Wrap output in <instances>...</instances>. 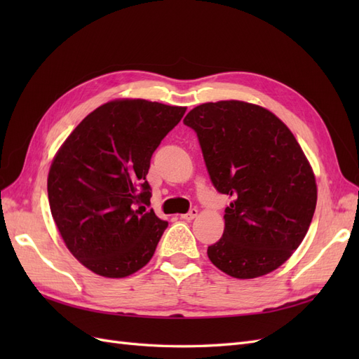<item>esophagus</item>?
I'll list each match as a JSON object with an SVG mask.
<instances>
[{"instance_id":"1","label":"esophagus","mask_w":359,"mask_h":359,"mask_svg":"<svg viewBox=\"0 0 359 359\" xmlns=\"http://www.w3.org/2000/svg\"><path fill=\"white\" fill-rule=\"evenodd\" d=\"M198 210L196 208H191L187 214H182L181 215V219L182 220H187V222H190V220H193V219H196V217H198Z\"/></svg>"}]
</instances>
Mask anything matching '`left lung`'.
<instances>
[{"label": "left lung", "mask_w": 359, "mask_h": 359, "mask_svg": "<svg viewBox=\"0 0 359 359\" xmlns=\"http://www.w3.org/2000/svg\"><path fill=\"white\" fill-rule=\"evenodd\" d=\"M184 124L198 135L214 187L233 199L223 236L208 247L211 262L235 278L283 265L306 236L318 201L295 136L273 112L240 100L196 106Z\"/></svg>", "instance_id": "obj_1"}]
</instances>
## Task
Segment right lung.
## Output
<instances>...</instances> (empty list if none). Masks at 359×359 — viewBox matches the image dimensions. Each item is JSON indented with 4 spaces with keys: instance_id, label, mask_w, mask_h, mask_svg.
<instances>
[{
    "instance_id": "add662e5",
    "label": "right lung",
    "mask_w": 359,
    "mask_h": 359,
    "mask_svg": "<svg viewBox=\"0 0 359 359\" xmlns=\"http://www.w3.org/2000/svg\"><path fill=\"white\" fill-rule=\"evenodd\" d=\"M186 107L142 99L102 104L76 127L49 169L53 220L93 273L123 278L153 257L168 222L147 211L151 157Z\"/></svg>"
}]
</instances>
